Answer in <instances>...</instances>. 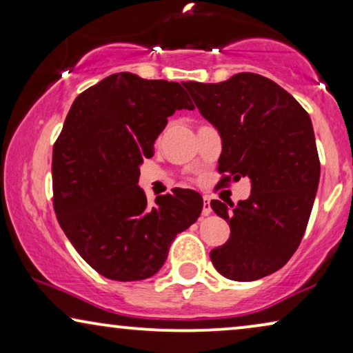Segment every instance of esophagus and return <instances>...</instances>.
I'll use <instances>...</instances> for the list:
<instances>
[{
  "label": "esophagus",
  "instance_id": "1",
  "mask_svg": "<svg viewBox=\"0 0 353 353\" xmlns=\"http://www.w3.org/2000/svg\"><path fill=\"white\" fill-rule=\"evenodd\" d=\"M212 214V207H210V199L209 197H204V205H202V215L207 216Z\"/></svg>",
  "mask_w": 353,
  "mask_h": 353
}]
</instances>
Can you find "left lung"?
I'll return each instance as SVG.
<instances>
[{"label":"left lung","instance_id":"obj_1","mask_svg":"<svg viewBox=\"0 0 353 353\" xmlns=\"http://www.w3.org/2000/svg\"><path fill=\"white\" fill-rule=\"evenodd\" d=\"M185 88L219 130V172L250 180L245 201L210 202L231 230L210 260L225 278L255 281L286 265L310 219L320 183L310 115L278 83L250 72L220 83L186 81Z\"/></svg>","mask_w":353,"mask_h":353}]
</instances>
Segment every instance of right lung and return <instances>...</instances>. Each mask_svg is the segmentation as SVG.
Here are the masks:
<instances>
[{
    "label": "right lung",
    "instance_id": "right-lung-1",
    "mask_svg": "<svg viewBox=\"0 0 353 353\" xmlns=\"http://www.w3.org/2000/svg\"><path fill=\"white\" fill-rule=\"evenodd\" d=\"M194 109L176 81L120 72L77 96L52 148V192L61 228L90 267L115 281H141L165 263L175 236L202 212L196 191L154 205L139 167L175 110Z\"/></svg>",
    "mask_w": 353,
    "mask_h": 353
}]
</instances>
